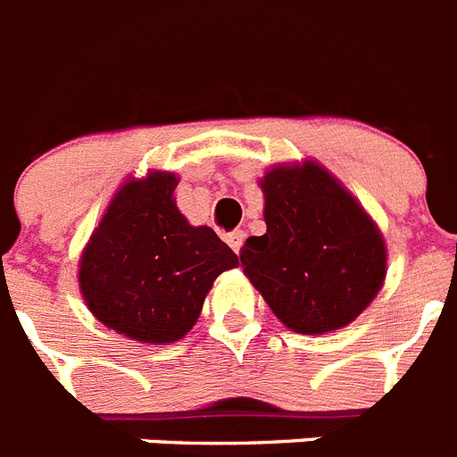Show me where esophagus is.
I'll return each instance as SVG.
<instances>
[{
    "instance_id": "obj_1",
    "label": "esophagus",
    "mask_w": 457,
    "mask_h": 457,
    "mask_svg": "<svg viewBox=\"0 0 457 457\" xmlns=\"http://www.w3.org/2000/svg\"><path fill=\"white\" fill-rule=\"evenodd\" d=\"M243 240H245V231H231L228 236H226V243L231 245V250L240 252V247H243Z\"/></svg>"
}]
</instances>
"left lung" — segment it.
Returning a JSON list of instances; mask_svg holds the SVG:
<instances>
[{
  "mask_svg": "<svg viewBox=\"0 0 457 457\" xmlns=\"http://www.w3.org/2000/svg\"><path fill=\"white\" fill-rule=\"evenodd\" d=\"M259 184L266 233L247 237L240 262L275 318L299 334H327L360 318L387 273L378 226L312 161L275 165Z\"/></svg>",
  "mask_w": 457,
  "mask_h": 457,
  "instance_id": "left-lung-1",
  "label": "left lung"
}]
</instances>
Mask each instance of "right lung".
Wrapping results in <instances>:
<instances>
[{"mask_svg":"<svg viewBox=\"0 0 457 457\" xmlns=\"http://www.w3.org/2000/svg\"><path fill=\"white\" fill-rule=\"evenodd\" d=\"M175 172L128 179L79 262V287L104 327L133 341L187 337L203 301L237 256L210 226H191L175 203Z\"/></svg>","mask_w":457,"mask_h":457,"instance_id":"1","label":"right lung"}]
</instances>
